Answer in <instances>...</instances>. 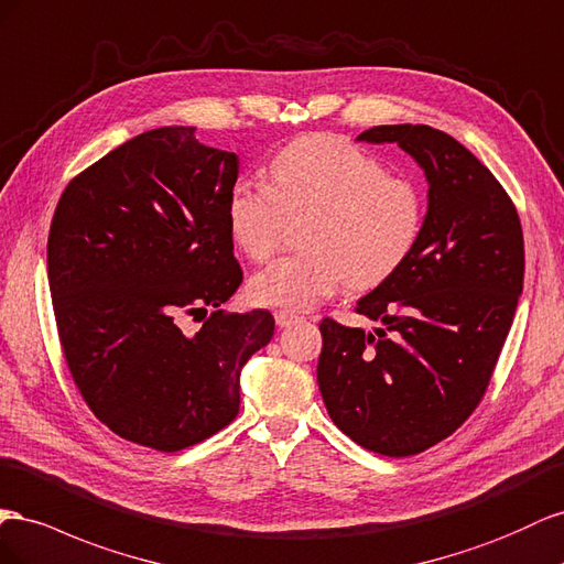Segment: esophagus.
Masks as SVG:
<instances>
[{
    "label": "esophagus",
    "instance_id": "1",
    "mask_svg": "<svg viewBox=\"0 0 564 564\" xmlns=\"http://www.w3.org/2000/svg\"><path fill=\"white\" fill-rule=\"evenodd\" d=\"M273 318H276L279 328H288V326H293L300 321V316L293 314V312H276V314H273Z\"/></svg>",
    "mask_w": 564,
    "mask_h": 564
}]
</instances>
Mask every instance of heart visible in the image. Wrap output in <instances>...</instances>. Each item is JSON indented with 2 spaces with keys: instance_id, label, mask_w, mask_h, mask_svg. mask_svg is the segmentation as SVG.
Returning a JSON list of instances; mask_svg holds the SVG:
<instances>
[{
  "instance_id": "heart-1",
  "label": "heart",
  "mask_w": 564,
  "mask_h": 564,
  "mask_svg": "<svg viewBox=\"0 0 564 564\" xmlns=\"http://www.w3.org/2000/svg\"><path fill=\"white\" fill-rule=\"evenodd\" d=\"M312 213L304 250L250 279V297L283 312L312 310L345 281L373 288L404 264L423 229V198L376 155L333 134L300 137L269 163V184L240 180L227 198L234 243L252 260L279 248L285 215Z\"/></svg>"
}]
</instances>
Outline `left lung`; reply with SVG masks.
Masks as SVG:
<instances>
[{
  "mask_svg": "<svg viewBox=\"0 0 564 564\" xmlns=\"http://www.w3.org/2000/svg\"><path fill=\"white\" fill-rule=\"evenodd\" d=\"M357 139L421 165L427 213L404 264L357 302L380 326L321 321L316 380L347 437L401 458L446 440L485 397L522 295L524 240L503 186L454 137L378 124Z\"/></svg>",
  "mask_w": 564,
  "mask_h": 564,
  "instance_id": "left-lung-1",
  "label": "left lung"
}]
</instances>
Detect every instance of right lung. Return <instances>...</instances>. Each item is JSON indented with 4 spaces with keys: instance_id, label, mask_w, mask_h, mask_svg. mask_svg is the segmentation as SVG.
<instances>
[{
    "instance_id": "right-lung-1",
    "label": "right lung",
    "mask_w": 564,
    "mask_h": 564,
    "mask_svg": "<svg viewBox=\"0 0 564 564\" xmlns=\"http://www.w3.org/2000/svg\"><path fill=\"white\" fill-rule=\"evenodd\" d=\"M236 180V153L196 127H158L79 172L56 205L46 273L61 347L87 406L127 442L172 454L213 437L271 340L269 312L221 310L243 281L227 224ZM198 313L186 336L181 316Z\"/></svg>"
}]
</instances>
